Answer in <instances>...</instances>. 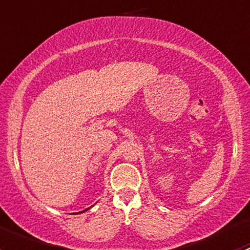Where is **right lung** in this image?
Masks as SVG:
<instances>
[{
    "instance_id": "right-lung-1",
    "label": "right lung",
    "mask_w": 250,
    "mask_h": 250,
    "mask_svg": "<svg viewBox=\"0 0 250 250\" xmlns=\"http://www.w3.org/2000/svg\"><path fill=\"white\" fill-rule=\"evenodd\" d=\"M85 210H87V209H85ZM85 210H83V211H85ZM83 211H82V213H83Z\"/></svg>"
}]
</instances>
